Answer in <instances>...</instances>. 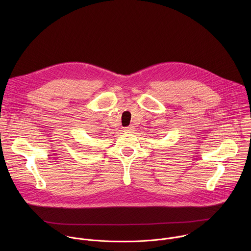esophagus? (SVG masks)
<instances>
[{"label":"esophagus","instance_id":"obj_1","mask_svg":"<svg viewBox=\"0 0 251 251\" xmlns=\"http://www.w3.org/2000/svg\"><path fill=\"white\" fill-rule=\"evenodd\" d=\"M124 131H125L126 133H133L135 130H134V127H133V126H129V127H126V128L124 129Z\"/></svg>","mask_w":251,"mask_h":251}]
</instances>
